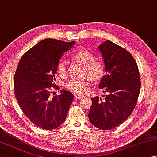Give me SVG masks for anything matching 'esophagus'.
Here are the masks:
<instances>
[{
  "mask_svg": "<svg viewBox=\"0 0 157 157\" xmlns=\"http://www.w3.org/2000/svg\"><path fill=\"white\" fill-rule=\"evenodd\" d=\"M83 98L82 95H79V94L75 95V99H79V98Z\"/></svg>",
  "mask_w": 157,
  "mask_h": 157,
  "instance_id": "1",
  "label": "esophagus"
}]
</instances>
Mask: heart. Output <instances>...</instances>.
<instances>
[{
	"mask_svg": "<svg viewBox=\"0 0 157 157\" xmlns=\"http://www.w3.org/2000/svg\"><path fill=\"white\" fill-rule=\"evenodd\" d=\"M72 58L76 61L84 65V73L92 80L101 79L105 73V65L98 59H94V55L86 48H82L72 55ZM56 71L59 75L65 78L67 73L66 62L61 59L57 63ZM89 82L88 79H73L65 84V88L74 94H84L88 90Z\"/></svg>",
	"mask_w": 157,
	"mask_h": 157,
	"instance_id": "1",
	"label": "heart"
}]
</instances>
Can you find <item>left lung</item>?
<instances>
[{"instance_id": "left-lung-1", "label": "left lung", "mask_w": 157, "mask_h": 157, "mask_svg": "<svg viewBox=\"0 0 157 157\" xmlns=\"http://www.w3.org/2000/svg\"><path fill=\"white\" fill-rule=\"evenodd\" d=\"M98 48L106 72L99 88L106 95L104 101L98 96L91 98L88 118L96 128L109 130L121 125L134 111L140 91V77L137 63L126 49L110 40Z\"/></svg>"}]
</instances>
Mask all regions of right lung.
I'll list each match as a JSON object with an SVG mask.
<instances>
[{
  "label": "right lung",
  "mask_w": 157,
  "mask_h": 157,
  "mask_svg": "<svg viewBox=\"0 0 157 157\" xmlns=\"http://www.w3.org/2000/svg\"><path fill=\"white\" fill-rule=\"evenodd\" d=\"M74 43L42 40L29 48L18 63L14 76L15 98L25 115L40 128L54 129L67 117L73 94L61 90V95L51 97V88L59 89L55 84L57 63Z\"/></svg>",
  "instance_id": "obj_1"
}]
</instances>
